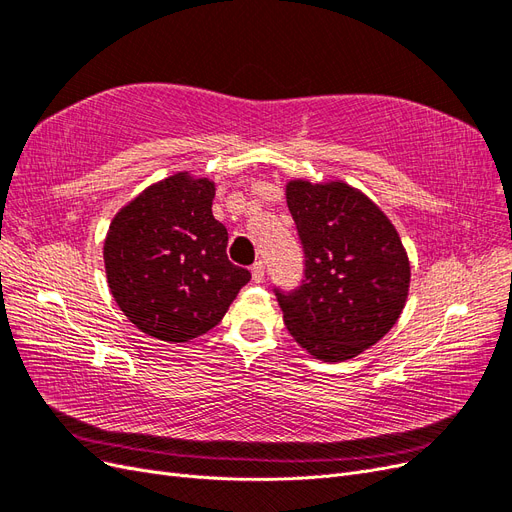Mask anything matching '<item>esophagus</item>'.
Masks as SVG:
<instances>
[{
    "label": "esophagus",
    "instance_id": "esophagus-1",
    "mask_svg": "<svg viewBox=\"0 0 512 512\" xmlns=\"http://www.w3.org/2000/svg\"><path fill=\"white\" fill-rule=\"evenodd\" d=\"M252 280L256 284H260L262 280H265V265H262V260H258V262H254V265H252Z\"/></svg>",
    "mask_w": 512,
    "mask_h": 512
}]
</instances>
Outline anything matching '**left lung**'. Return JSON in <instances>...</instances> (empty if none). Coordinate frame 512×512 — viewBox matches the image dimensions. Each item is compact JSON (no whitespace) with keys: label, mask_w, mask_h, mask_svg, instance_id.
Returning <instances> with one entry per match:
<instances>
[{"label":"left lung","mask_w":512,"mask_h":512,"mask_svg":"<svg viewBox=\"0 0 512 512\" xmlns=\"http://www.w3.org/2000/svg\"><path fill=\"white\" fill-rule=\"evenodd\" d=\"M286 203L303 247L301 286L273 288L297 344L346 361L391 331L406 305L410 262L391 220L348 183L290 181Z\"/></svg>","instance_id":"1"}]
</instances>
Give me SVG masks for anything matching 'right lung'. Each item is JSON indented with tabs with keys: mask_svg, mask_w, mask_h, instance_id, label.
<instances>
[{
	"mask_svg": "<svg viewBox=\"0 0 512 512\" xmlns=\"http://www.w3.org/2000/svg\"><path fill=\"white\" fill-rule=\"evenodd\" d=\"M215 185L177 173L123 207L108 226L104 267L123 314L143 333L188 342L218 324L250 271L226 256Z\"/></svg>",
	"mask_w": 512,
	"mask_h": 512,
	"instance_id": "right-lung-1",
	"label": "right lung"
}]
</instances>
